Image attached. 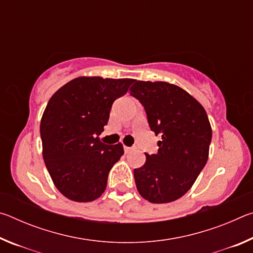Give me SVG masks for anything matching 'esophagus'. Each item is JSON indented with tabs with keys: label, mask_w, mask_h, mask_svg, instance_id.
Listing matches in <instances>:
<instances>
[{
	"label": "esophagus",
	"mask_w": 253,
	"mask_h": 253,
	"mask_svg": "<svg viewBox=\"0 0 253 253\" xmlns=\"http://www.w3.org/2000/svg\"><path fill=\"white\" fill-rule=\"evenodd\" d=\"M124 151H125V153L127 154V153H129V152H131V151H132V148H131V147H127V146H124Z\"/></svg>",
	"instance_id": "34e87169"
}]
</instances>
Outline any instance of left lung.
<instances>
[{
    "instance_id": "left-lung-1",
    "label": "left lung",
    "mask_w": 253,
    "mask_h": 253,
    "mask_svg": "<svg viewBox=\"0 0 253 253\" xmlns=\"http://www.w3.org/2000/svg\"><path fill=\"white\" fill-rule=\"evenodd\" d=\"M130 95L144 106L151 129L162 136L157 154L134 169L138 193L151 203H169L186 193L209 158L212 128L203 106L178 85L135 80Z\"/></svg>"
}]
</instances>
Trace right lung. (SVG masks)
<instances>
[{
	"mask_svg": "<svg viewBox=\"0 0 253 253\" xmlns=\"http://www.w3.org/2000/svg\"><path fill=\"white\" fill-rule=\"evenodd\" d=\"M134 79L78 77L53 93L42 115V155L60 193L91 202L104 193L109 170L124 155L123 144L106 145L99 135L113 102Z\"/></svg>",
	"mask_w": 253,
	"mask_h": 253,
	"instance_id": "add662e5",
	"label": "right lung"
}]
</instances>
